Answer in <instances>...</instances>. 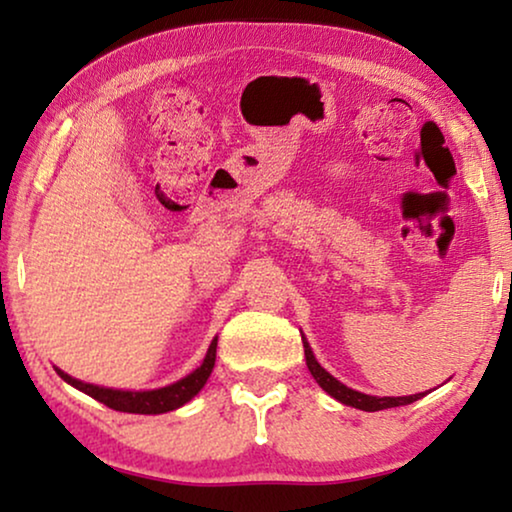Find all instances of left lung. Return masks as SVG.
<instances>
[{
  "label": "left lung",
  "instance_id": "8db88e82",
  "mask_svg": "<svg viewBox=\"0 0 512 512\" xmlns=\"http://www.w3.org/2000/svg\"><path fill=\"white\" fill-rule=\"evenodd\" d=\"M303 347H305V361H307V368H310V373L314 380L321 389L326 391L328 396H333L335 401L345 403V405H352V408H359V410H366V412H377V410H387V408H398V405H408V403H415L417 398H422L424 394H412V396H368V394H361V391L356 389H349L342 384L340 380H335V377L328 373L319 366V361L314 359L312 354V347L310 342L303 338Z\"/></svg>",
  "mask_w": 512,
  "mask_h": 512
}]
</instances>
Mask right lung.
<instances>
[{
    "label": "right lung",
    "mask_w": 512,
    "mask_h": 512,
    "mask_svg": "<svg viewBox=\"0 0 512 512\" xmlns=\"http://www.w3.org/2000/svg\"><path fill=\"white\" fill-rule=\"evenodd\" d=\"M214 361H216V338L212 340V345H209V349H207L205 361H202L191 375L181 377L179 382L167 384V387L151 389V391L107 389V387H97V384L76 380V377L62 373L60 368H55V373H58L67 384H72L74 389L93 396L95 401L104 403L111 410L132 412V415H163V412L181 408V405L191 401V398L198 394L202 387H205V382L209 380V375H212V370H214Z\"/></svg>",
    "instance_id": "1"
}]
</instances>
